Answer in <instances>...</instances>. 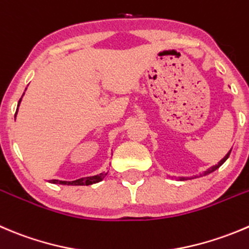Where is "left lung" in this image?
Instances as JSON below:
<instances>
[{"instance_id": "left-lung-1", "label": "left lung", "mask_w": 249, "mask_h": 249, "mask_svg": "<svg viewBox=\"0 0 249 249\" xmlns=\"http://www.w3.org/2000/svg\"><path fill=\"white\" fill-rule=\"evenodd\" d=\"M231 149H232V148H231ZM231 149H230V152H229V153L228 154H226V156L225 157H224V158L223 159H221V160L220 161H219V163L218 164H216V165H214V166H212V168H209L208 169V170H207V171H204V175H208V174H211V173H213V171H215L216 170V169H218V168H220V166L221 165H223V164L224 163H225V160H226V159H228L229 158V156H230V153H231ZM199 176H202V175H199Z\"/></svg>"}]
</instances>
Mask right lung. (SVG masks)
<instances>
[{
    "label": "right lung",
    "mask_w": 249,
    "mask_h": 249,
    "mask_svg": "<svg viewBox=\"0 0 249 249\" xmlns=\"http://www.w3.org/2000/svg\"><path fill=\"white\" fill-rule=\"evenodd\" d=\"M21 98L19 100V103H20ZM19 106V105H18ZM18 110V108H17ZM107 175L106 173H101L98 175L95 176H89V178H78V180H74V181H59V180H51L52 183H60V185H75V186H88V185H92V183L96 182H100L102 181V178Z\"/></svg>",
    "instance_id": "obj_1"
}]
</instances>
